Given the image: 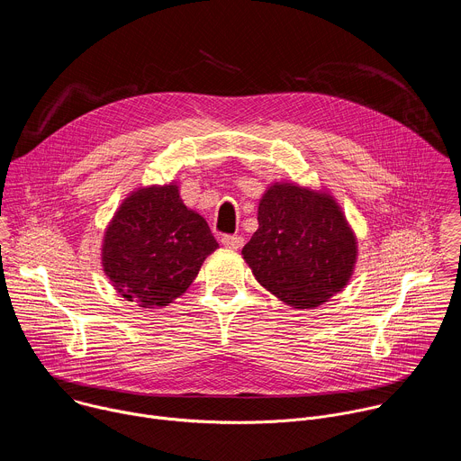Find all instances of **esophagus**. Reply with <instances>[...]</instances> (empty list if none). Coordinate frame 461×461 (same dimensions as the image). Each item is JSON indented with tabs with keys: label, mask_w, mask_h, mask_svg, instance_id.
Listing matches in <instances>:
<instances>
[{
	"label": "esophagus",
	"mask_w": 461,
	"mask_h": 461,
	"mask_svg": "<svg viewBox=\"0 0 461 461\" xmlns=\"http://www.w3.org/2000/svg\"><path fill=\"white\" fill-rule=\"evenodd\" d=\"M221 242H222L226 248H230V249H239V248L244 244V239H242L240 235H224V237L221 239Z\"/></svg>",
	"instance_id": "obj_1"
}]
</instances>
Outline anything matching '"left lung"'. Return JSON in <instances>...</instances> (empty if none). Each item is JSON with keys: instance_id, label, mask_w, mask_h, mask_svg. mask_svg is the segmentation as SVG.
<instances>
[{"instance_id": "8db88e82", "label": "left lung", "mask_w": 461, "mask_h": 461, "mask_svg": "<svg viewBox=\"0 0 461 461\" xmlns=\"http://www.w3.org/2000/svg\"><path fill=\"white\" fill-rule=\"evenodd\" d=\"M257 221L242 257L283 303L317 308L348 285L357 242L330 193L276 182L262 194Z\"/></svg>"}]
</instances>
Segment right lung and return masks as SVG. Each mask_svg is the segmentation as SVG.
<instances>
[{
    "instance_id": "right-lung-1",
    "label": "right lung",
    "mask_w": 461,
    "mask_h": 461,
    "mask_svg": "<svg viewBox=\"0 0 461 461\" xmlns=\"http://www.w3.org/2000/svg\"><path fill=\"white\" fill-rule=\"evenodd\" d=\"M217 248L204 217L171 182L139 187L120 204L104 235L102 267L125 301L160 308L191 286Z\"/></svg>"
}]
</instances>
